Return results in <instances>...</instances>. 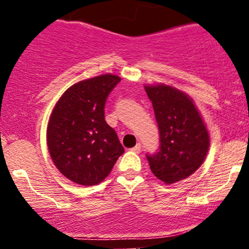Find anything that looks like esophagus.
<instances>
[{"label": "esophagus", "instance_id": "1", "mask_svg": "<svg viewBox=\"0 0 249 249\" xmlns=\"http://www.w3.org/2000/svg\"><path fill=\"white\" fill-rule=\"evenodd\" d=\"M131 151H132V152H134V153H141V151H142V146H141V144H137L136 146L131 148Z\"/></svg>", "mask_w": 249, "mask_h": 249}]
</instances>
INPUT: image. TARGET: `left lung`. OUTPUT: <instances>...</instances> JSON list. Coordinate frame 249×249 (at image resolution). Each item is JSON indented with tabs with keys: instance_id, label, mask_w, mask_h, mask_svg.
<instances>
[{
	"instance_id": "obj_1",
	"label": "left lung",
	"mask_w": 249,
	"mask_h": 249,
	"mask_svg": "<svg viewBox=\"0 0 249 249\" xmlns=\"http://www.w3.org/2000/svg\"><path fill=\"white\" fill-rule=\"evenodd\" d=\"M159 130V151L146 154L151 171L165 184L186 179L204 162L210 136L192 99L170 85H146Z\"/></svg>"
}]
</instances>
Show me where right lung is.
<instances>
[{"instance_id": "1", "label": "right lung", "mask_w": 249, "mask_h": 249, "mask_svg": "<svg viewBox=\"0 0 249 249\" xmlns=\"http://www.w3.org/2000/svg\"><path fill=\"white\" fill-rule=\"evenodd\" d=\"M119 82L118 76L108 73L81 81L68 89L53 107L48 148L59 172L76 184L102 182L124 153L104 115L107 96Z\"/></svg>"}]
</instances>
